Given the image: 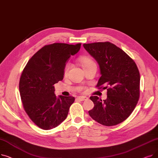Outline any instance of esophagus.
Wrapping results in <instances>:
<instances>
[{
	"instance_id": "1",
	"label": "esophagus",
	"mask_w": 158,
	"mask_h": 158,
	"mask_svg": "<svg viewBox=\"0 0 158 158\" xmlns=\"http://www.w3.org/2000/svg\"><path fill=\"white\" fill-rule=\"evenodd\" d=\"M77 98V99H79V101H86V100H88V97H84V96H82V97H78Z\"/></svg>"
}]
</instances>
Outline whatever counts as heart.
Listing matches in <instances>:
<instances>
[{
    "label": "heart",
    "mask_w": 158,
    "mask_h": 158,
    "mask_svg": "<svg viewBox=\"0 0 158 158\" xmlns=\"http://www.w3.org/2000/svg\"><path fill=\"white\" fill-rule=\"evenodd\" d=\"M79 61L81 63L82 66H83L84 69H87L89 66H92L93 65H96V63H95V61L92 59V58L88 57V56H82L79 58ZM70 63H66V64L64 65V76H66L68 74V72L70 70ZM85 87H80L79 90V91H82L83 89H85Z\"/></svg>",
    "instance_id": "obj_1"
}]
</instances>
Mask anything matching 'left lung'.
<instances>
[{"label": "left lung", "instance_id": "8db88e82", "mask_svg": "<svg viewBox=\"0 0 158 158\" xmlns=\"http://www.w3.org/2000/svg\"><path fill=\"white\" fill-rule=\"evenodd\" d=\"M97 60L101 76L97 88L107 89V98L90 97L94 107L88 111L98 123L113 126L126 120L139 98L140 76L136 64L125 52L109 41L85 44Z\"/></svg>", "mask_w": 158, "mask_h": 158}]
</instances>
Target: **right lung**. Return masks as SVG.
I'll return each mask as SVG.
<instances>
[{
  "label": "right lung",
  "instance_id": "obj_1",
  "mask_svg": "<svg viewBox=\"0 0 158 158\" xmlns=\"http://www.w3.org/2000/svg\"><path fill=\"white\" fill-rule=\"evenodd\" d=\"M81 44L47 45L33 55L23 69L19 82L25 111L40 128L57 127L67 117L75 98L54 94V85L62 81L65 63L76 54Z\"/></svg>",
  "mask_w": 158,
  "mask_h": 158
}]
</instances>
